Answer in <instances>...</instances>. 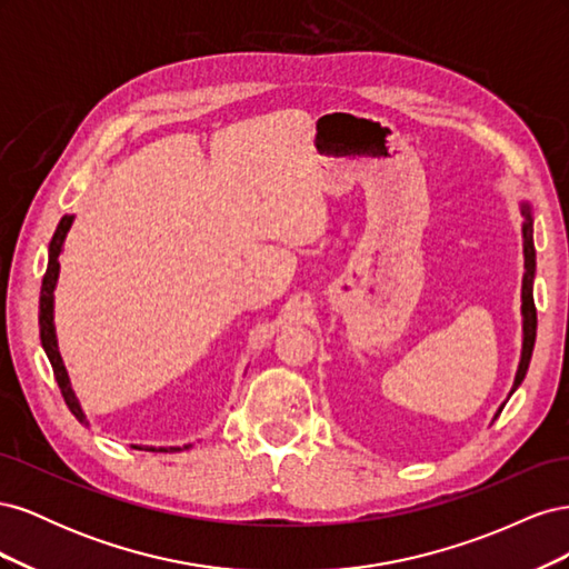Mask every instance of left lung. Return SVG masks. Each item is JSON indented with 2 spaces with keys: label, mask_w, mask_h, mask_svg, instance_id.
I'll use <instances>...</instances> for the list:
<instances>
[{
  "label": "left lung",
  "mask_w": 569,
  "mask_h": 569,
  "mask_svg": "<svg viewBox=\"0 0 569 569\" xmlns=\"http://www.w3.org/2000/svg\"><path fill=\"white\" fill-rule=\"evenodd\" d=\"M522 216H525V280H522V316H525V341H522V358H520V368L518 375H515V385L512 391L520 387L525 380L531 351H533V339H537V306H533V295H531V284H533V270H537V251H533V239H531V213L529 206H522Z\"/></svg>",
  "instance_id": "8db88e82"
}]
</instances>
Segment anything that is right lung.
Returning <instances> with one entry per match:
<instances>
[{
  "instance_id": "1",
  "label": "right lung",
  "mask_w": 569,
  "mask_h": 569,
  "mask_svg": "<svg viewBox=\"0 0 569 569\" xmlns=\"http://www.w3.org/2000/svg\"><path fill=\"white\" fill-rule=\"evenodd\" d=\"M73 222V216H63L59 220L57 226V232L54 237H51L49 242V263H47V272L42 278V289H40V339H42V347L49 356V363H51V370H54V377L59 382V389H61V396L66 406L71 408L73 416L84 422V416L82 410L76 401V393L71 389V385H68V375H66V368H63V360L59 356V349H57V337H54V287H57V278H59V253H61V247H63V237L68 232V228H71ZM134 449H142V446H134ZM189 449V446H187ZM142 451H166V449H153V446H144ZM170 451H180V449H170Z\"/></svg>"
}]
</instances>
